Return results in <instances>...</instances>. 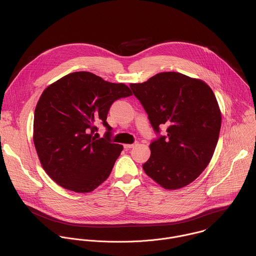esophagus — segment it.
<instances>
[{
    "label": "esophagus",
    "mask_w": 256,
    "mask_h": 256,
    "mask_svg": "<svg viewBox=\"0 0 256 256\" xmlns=\"http://www.w3.org/2000/svg\"><path fill=\"white\" fill-rule=\"evenodd\" d=\"M135 145H137V143H134V144H125L124 148H133Z\"/></svg>",
    "instance_id": "34e87169"
}]
</instances>
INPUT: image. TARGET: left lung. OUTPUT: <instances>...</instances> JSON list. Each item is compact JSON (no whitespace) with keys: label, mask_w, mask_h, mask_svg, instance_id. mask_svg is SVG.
Returning <instances> with one entry per match:
<instances>
[{"label":"left lung","mask_w":256,"mask_h":256,"mask_svg":"<svg viewBox=\"0 0 256 256\" xmlns=\"http://www.w3.org/2000/svg\"><path fill=\"white\" fill-rule=\"evenodd\" d=\"M156 133L168 125L166 136L150 145L143 164L146 176L170 190L194 182L209 164L219 139L222 115L216 96L203 80L176 72L156 74L130 84Z\"/></svg>","instance_id":"left-lung-1"}]
</instances>
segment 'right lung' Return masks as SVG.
<instances>
[{"label": "right lung", "instance_id": "add662e5", "mask_svg": "<svg viewBox=\"0 0 256 256\" xmlns=\"http://www.w3.org/2000/svg\"><path fill=\"white\" fill-rule=\"evenodd\" d=\"M132 96L124 84L90 72L66 74L48 86L34 111V143L42 168L60 186L88 193L108 180L123 146L111 143V104ZM102 122L108 132L92 134Z\"/></svg>", "mask_w": 256, "mask_h": 256}]
</instances>
